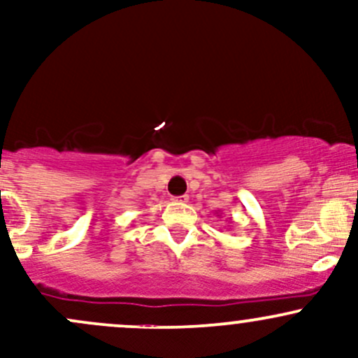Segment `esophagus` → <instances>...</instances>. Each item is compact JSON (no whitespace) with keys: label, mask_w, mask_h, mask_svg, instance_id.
Returning <instances> with one entry per match:
<instances>
[{"label":"esophagus","mask_w":358,"mask_h":358,"mask_svg":"<svg viewBox=\"0 0 358 358\" xmlns=\"http://www.w3.org/2000/svg\"><path fill=\"white\" fill-rule=\"evenodd\" d=\"M171 201H175V202H187V201H189V196H180V197H173Z\"/></svg>","instance_id":"34e87169"}]
</instances>
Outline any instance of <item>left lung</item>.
Masks as SVG:
<instances>
[{
	"label": "left lung",
	"mask_w": 358,
	"mask_h": 358,
	"mask_svg": "<svg viewBox=\"0 0 358 358\" xmlns=\"http://www.w3.org/2000/svg\"><path fill=\"white\" fill-rule=\"evenodd\" d=\"M218 216H220V215H218Z\"/></svg>",
	"instance_id": "8db88e82"
}]
</instances>
